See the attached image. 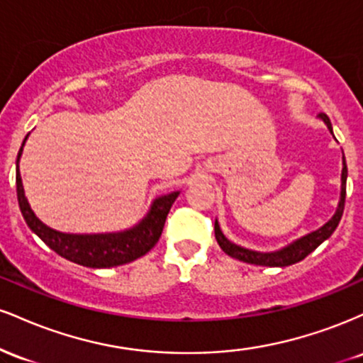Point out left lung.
<instances>
[{
  "instance_id": "obj_1",
  "label": "left lung",
  "mask_w": 363,
  "mask_h": 363,
  "mask_svg": "<svg viewBox=\"0 0 363 363\" xmlns=\"http://www.w3.org/2000/svg\"><path fill=\"white\" fill-rule=\"evenodd\" d=\"M320 119L324 121L329 131L333 133V126L331 121L326 114H320ZM347 176H348V169H347V162H345V155H343V170H341V196H340V203L338 208H336V213L333 215V218L329 220L328 223H324L319 230L311 232V234L301 237L295 242H291L286 247L280 249V251L274 252H257V251H251V249L240 247L234 242L227 239L223 235V232L220 230V225L215 220V237L216 242H218L220 247L225 254H228L230 257H235V259L242 261V262H249V264H256V266H280V268H285V266L295 264V262L302 261L303 257H307L309 254L314 251L318 245H320L324 240L331 237L333 232L336 230L338 227L341 215H343L345 210V196H347Z\"/></svg>"
}]
</instances>
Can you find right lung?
I'll use <instances>...</instances> for the list:
<instances>
[{
  "instance_id": "obj_1",
  "label": "right lung",
  "mask_w": 363,
  "mask_h": 363,
  "mask_svg": "<svg viewBox=\"0 0 363 363\" xmlns=\"http://www.w3.org/2000/svg\"><path fill=\"white\" fill-rule=\"evenodd\" d=\"M25 140L18 152V158H16V196H18L20 211L30 230L39 235L40 240L49 245L54 252H57L65 259L86 266V268H112V266H121L138 259L158 242L162 230H164L165 218H167L170 206L179 196V191L157 198L150 206L147 216L138 225L124 232L90 235L62 234V232L44 225L37 218L25 198L22 177L18 172V160L22 155Z\"/></svg>"
}]
</instances>
